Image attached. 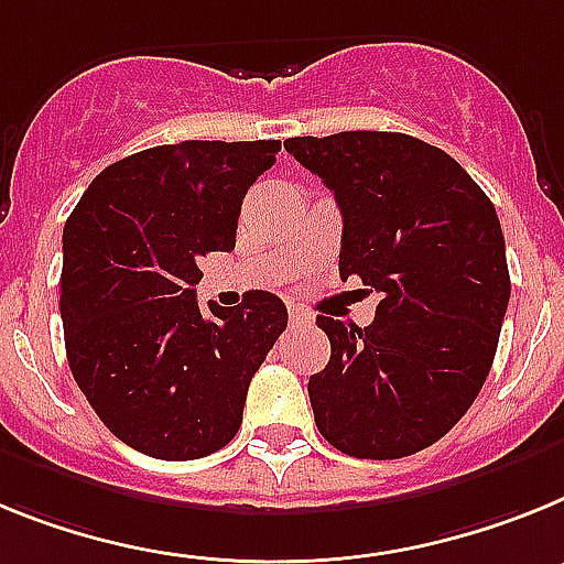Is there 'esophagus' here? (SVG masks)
Instances as JSON below:
<instances>
[{"label": "esophagus", "mask_w": 564, "mask_h": 564, "mask_svg": "<svg viewBox=\"0 0 564 564\" xmlns=\"http://www.w3.org/2000/svg\"><path fill=\"white\" fill-rule=\"evenodd\" d=\"M289 323H292V326H312L315 317L306 310H301V306H289Z\"/></svg>", "instance_id": "1"}]
</instances>
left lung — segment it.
Wrapping results in <instances>:
<instances>
[{"mask_svg": "<svg viewBox=\"0 0 564 564\" xmlns=\"http://www.w3.org/2000/svg\"><path fill=\"white\" fill-rule=\"evenodd\" d=\"M283 147L335 193L340 278L380 295L369 326L317 315V431L357 459L417 454L459 423L491 371L511 297L506 238L477 181L405 133L297 135Z\"/></svg>", "mask_w": 564, "mask_h": 564, "instance_id": "left-lung-1", "label": "left lung"}]
</instances>
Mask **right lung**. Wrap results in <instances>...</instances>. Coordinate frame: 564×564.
I'll return each instance as SVG.
<instances>
[{"mask_svg": "<svg viewBox=\"0 0 564 564\" xmlns=\"http://www.w3.org/2000/svg\"><path fill=\"white\" fill-rule=\"evenodd\" d=\"M281 141H181L93 178L65 224L67 364L101 423L155 459H198L238 434L249 380L286 329L278 295L195 301L200 258L235 249L247 189Z\"/></svg>", "mask_w": 564, "mask_h": 564, "instance_id": "add662e5", "label": "right lung"}]
</instances>
